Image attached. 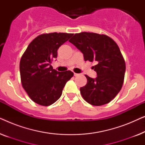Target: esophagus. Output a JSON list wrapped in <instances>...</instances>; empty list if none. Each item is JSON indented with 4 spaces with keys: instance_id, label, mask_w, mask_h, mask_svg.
I'll use <instances>...</instances> for the list:
<instances>
[{
    "instance_id": "esophagus-1",
    "label": "esophagus",
    "mask_w": 145,
    "mask_h": 145,
    "mask_svg": "<svg viewBox=\"0 0 145 145\" xmlns=\"http://www.w3.org/2000/svg\"><path fill=\"white\" fill-rule=\"evenodd\" d=\"M74 76H79V75H80V74H78V73H74Z\"/></svg>"
}]
</instances>
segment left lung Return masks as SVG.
Instances as JSON below:
<instances>
[{
  "instance_id": "1",
  "label": "left lung",
  "mask_w": 145,
  "mask_h": 145,
  "mask_svg": "<svg viewBox=\"0 0 145 145\" xmlns=\"http://www.w3.org/2000/svg\"><path fill=\"white\" fill-rule=\"evenodd\" d=\"M69 42L84 55V61H94L96 78L85 75L87 84L80 88L82 98L93 106L111 102L122 88L125 62L118 45L108 35L92 32L75 33Z\"/></svg>"
}]
</instances>
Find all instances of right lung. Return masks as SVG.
<instances>
[{"label":"right lung","mask_w":145,"mask_h":145,"mask_svg":"<svg viewBox=\"0 0 145 145\" xmlns=\"http://www.w3.org/2000/svg\"><path fill=\"white\" fill-rule=\"evenodd\" d=\"M72 33H43L27 46L20 62L22 85L29 98L36 104L48 106L62 94L67 82L74 75L72 71L58 72L51 63L57 57L59 47Z\"/></svg>","instance_id":"add662e5"}]
</instances>
